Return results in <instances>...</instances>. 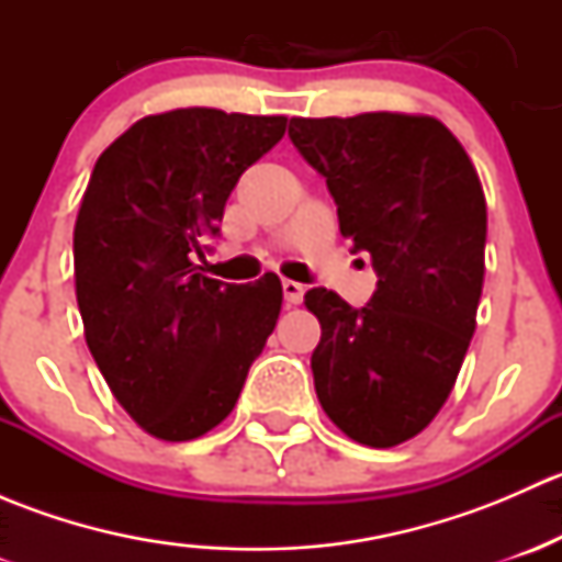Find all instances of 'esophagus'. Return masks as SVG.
Returning <instances> with one entry per match:
<instances>
[{
  "instance_id": "obj_1",
  "label": "esophagus",
  "mask_w": 562,
  "mask_h": 562,
  "mask_svg": "<svg viewBox=\"0 0 562 562\" xmlns=\"http://www.w3.org/2000/svg\"><path fill=\"white\" fill-rule=\"evenodd\" d=\"M282 293L288 304H299L304 299V285H299L296 280H282Z\"/></svg>"
}]
</instances>
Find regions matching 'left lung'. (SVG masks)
<instances>
[{"label":"left lung","mask_w":562,"mask_h":562,"mask_svg":"<svg viewBox=\"0 0 562 562\" xmlns=\"http://www.w3.org/2000/svg\"><path fill=\"white\" fill-rule=\"evenodd\" d=\"M288 135L326 179L339 234L378 271L361 310L326 288L304 293L321 321L317 400L350 440L391 449L438 416L468 353L484 285V190L454 133L424 113L293 116Z\"/></svg>","instance_id":"1"}]
</instances>
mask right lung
<instances>
[{"instance_id":"1","label":"right lung","mask_w":562,"mask_h":562,"mask_svg":"<svg viewBox=\"0 0 562 562\" xmlns=\"http://www.w3.org/2000/svg\"><path fill=\"white\" fill-rule=\"evenodd\" d=\"M285 124L176 108L138 119L94 162L72 234L78 310L108 389L151 438L181 443L225 422L274 331L280 277L228 285L195 260Z\"/></svg>"}]
</instances>
